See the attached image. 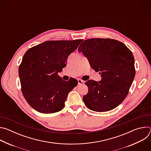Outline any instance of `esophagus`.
I'll return each mask as SVG.
<instances>
[{
	"label": "esophagus",
	"mask_w": 151,
	"mask_h": 151,
	"mask_svg": "<svg viewBox=\"0 0 151 151\" xmlns=\"http://www.w3.org/2000/svg\"><path fill=\"white\" fill-rule=\"evenodd\" d=\"M78 85H81V84L84 83V81L81 80V79H78Z\"/></svg>",
	"instance_id": "34e87169"
}]
</instances>
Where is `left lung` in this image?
I'll return each mask as SVG.
<instances>
[{"mask_svg": "<svg viewBox=\"0 0 151 151\" xmlns=\"http://www.w3.org/2000/svg\"><path fill=\"white\" fill-rule=\"evenodd\" d=\"M78 51L88 58L91 67L101 76L100 81L85 82L88 92L83 97L85 104L99 112L115 108L127 97L135 76L132 51L118 40L100 38L85 40Z\"/></svg>", "mask_w": 151, "mask_h": 151, "instance_id": "1", "label": "left lung"}]
</instances>
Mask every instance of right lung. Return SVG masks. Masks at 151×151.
<instances>
[{"label":"right lung","instance_id":"1","mask_svg":"<svg viewBox=\"0 0 151 151\" xmlns=\"http://www.w3.org/2000/svg\"><path fill=\"white\" fill-rule=\"evenodd\" d=\"M82 40L46 41L26 51L18 72L21 91L32 108L42 114H52L64 107L78 81H63L58 73Z\"/></svg>","mask_w":151,"mask_h":151}]
</instances>
